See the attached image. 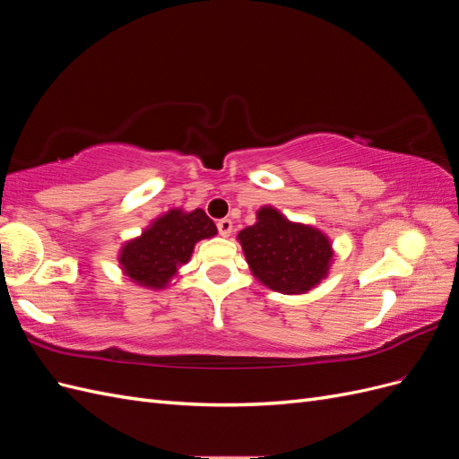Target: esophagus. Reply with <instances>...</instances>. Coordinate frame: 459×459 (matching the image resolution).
Wrapping results in <instances>:
<instances>
[{"instance_id": "1", "label": "esophagus", "mask_w": 459, "mask_h": 459, "mask_svg": "<svg viewBox=\"0 0 459 459\" xmlns=\"http://www.w3.org/2000/svg\"><path fill=\"white\" fill-rule=\"evenodd\" d=\"M218 233L221 235V238H230L231 231H233V221L230 218H221L218 220Z\"/></svg>"}]
</instances>
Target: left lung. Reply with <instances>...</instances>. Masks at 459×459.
Returning <instances> with one entry per match:
<instances>
[{
    "label": "left lung",
    "instance_id": "8db88e82",
    "mask_svg": "<svg viewBox=\"0 0 459 459\" xmlns=\"http://www.w3.org/2000/svg\"><path fill=\"white\" fill-rule=\"evenodd\" d=\"M238 238L255 277L277 293H307L324 280L333 256L329 239L310 226L293 224L272 206Z\"/></svg>",
    "mask_w": 459,
    "mask_h": 459
}]
</instances>
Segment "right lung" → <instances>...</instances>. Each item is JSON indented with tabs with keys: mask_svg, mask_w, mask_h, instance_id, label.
I'll use <instances>...</instances> for the list:
<instances>
[{
	"mask_svg": "<svg viewBox=\"0 0 459 459\" xmlns=\"http://www.w3.org/2000/svg\"><path fill=\"white\" fill-rule=\"evenodd\" d=\"M212 235H216L214 221L201 208L193 212L174 208L152 221L142 238L122 247V270L137 285L162 289L189 260L195 243Z\"/></svg>",
	"mask_w": 459,
	"mask_h": 459,
	"instance_id": "obj_1",
	"label": "right lung"
}]
</instances>
